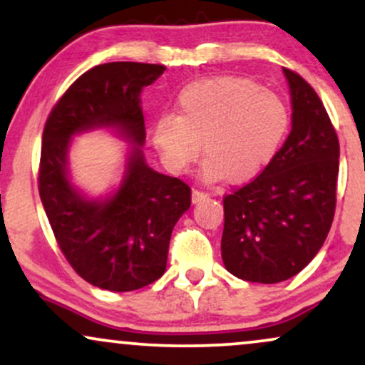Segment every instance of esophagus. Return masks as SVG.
<instances>
[{"label":"esophagus","mask_w":365,"mask_h":365,"mask_svg":"<svg viewBox=\"0 0 365 365\" xmlns=\"http://www.w3.org/2000/svg\"><path fill=\"white\" fill-rule=\"evenodd\" d=\"M206 197H207V192L199 190V188H194V190H192V200H194V202H199V200L206 199Z\"/></svg>","instance_id":"obj_1"}]
</instances>
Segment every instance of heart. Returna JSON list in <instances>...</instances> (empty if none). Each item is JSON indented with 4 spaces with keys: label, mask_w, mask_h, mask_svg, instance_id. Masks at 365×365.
Wrapping results in <instances>:
<instances>
[{
    "label": "heart",
    "mask_w": 365,
    "mask_h": 365,
    "mask_svg": "<svg viewBox=\"0 0 365 365\" xmlns=\"http://www.w3.org/2000/svg\"><path fill=\"white\" fill-rule=\"evenodd\" d=\"M290 115L274 92L242 77L202 78L182 91L178 115H165L154 128V142L173 173L199 158L207 161L202 177L242 182L257 175L287 135Z\"/></svg>",
    "instance_id": "heart-1"
}]
</instances>
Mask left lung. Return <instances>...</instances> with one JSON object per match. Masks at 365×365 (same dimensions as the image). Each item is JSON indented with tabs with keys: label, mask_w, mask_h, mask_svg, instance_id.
<instances>
[{
	"label": "left lung",
	"mask_w": 365,
	"mask_h": 365,
	"mask_svg": "<svg viewBox=\"0 0 365 365\" xmlns=\"http://www.w3.org/2000/svg\"><path fill=\"white\" fill-rule=\"evenodd\" d=\"M283 72L292 92L290 135L257 177L223 197L225 267L252 283L300 273L324 244L336 209V130L311 83Z\"/></svg>",
	"instance_id": "obj_1"
}]
</instances>
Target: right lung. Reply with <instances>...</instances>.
Here are the masks:
<instances>
[{
  "instance_id": "1",
  "label": "right lung",
  "mask_w": 365,
  "mask_h": 365,
  "mask_svg": "<svg viewBox=\"0 0 365 365\" xmlns=\"http://www.w3.org/2000/svg\"><path fill=\"white\" fill-rule=\"evenodd\" d=\"M165 70L135 61L94 66L65 91L44 125L37 185L46 216L75 273L103 290H139L161 278L171 232L190 207L192 190L150 170L135 148L118 192L106 202L86 200L66 177L68 142L82 130L111 125L144 144L139 96Z\"/></svg>"
}]
</instances>
